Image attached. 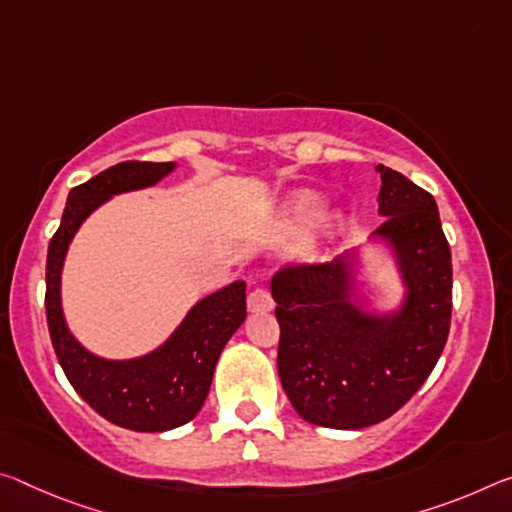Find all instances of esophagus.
Wrapping results in <instances>:
<instances>
[{
    "instance_id": "34e87169",
    "label": "esophagus",
    "mask_w": 512,
    "mask_h": 512,
    "mask_svg": "<svg viewBox=\"0 0 512 512\" xmlns=\"http://www.w3.org/2000/svg\"><path fill=\"white\" fill-rule=\"evenodd\" d=\"M248 310L250 312H269L273 310V296L266 287H255L248 294Z\"/></svg>"
}]
</instances>
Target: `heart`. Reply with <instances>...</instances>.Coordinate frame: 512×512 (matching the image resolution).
<instances>
[{
    "label": "heart",
    "mask_w": 512,
    "mask_h": 512,
    "mask_svg": "<svg viewBox=\"0 0 512 512\" xmlns=\"http://www.w3.org/2000/svg\"><path fill=\"white\" fill-rule=\"evenodd\" d=\"M321 200L312 191H300L289 202V216L294 223H307L310 218L319 212Z\"/></svg>",
    "instance_id": "1"
}]
</instances>
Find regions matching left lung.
Listing matches in <instances>:
<instances>
[{"label":"left lung","mask_w":512,"mask_h":512,"mask_svg":"<svg viewBox=\"0 0 512 512\" xmlns=\"http://www.w3.org/2000/svg\"><path fill=\"white\" fill-rule=\"evenodd\" d=\"M380 237L394 243L408 285L403 310L362 314L348 296L344 264H287L273 275L280 323L278 373L310 424L367 428L392 417L426 383L451 328V250L435 198L378 166Z\"/></svg>","instance_id":"left-lung-1"}]
</instances>
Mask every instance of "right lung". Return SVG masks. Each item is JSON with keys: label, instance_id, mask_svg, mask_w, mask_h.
<instances>
[{"label": "right lung", "instance_id": "1", "mask_svg": "<svg viewBox=\"0 0 512 512\" xmlns=\"http://www.w3.org/2000/svg\"><path fill=\"white\" fill-rule=\"evenodd\" d=\"M173 166L123 161L75 186L47 248L45 312L61 369L97 415L139 433L170 431L198 415L218 355L246 319V282L237 280L202 298L159 351L139 360L109 362L84 351L68 332L61 312V266L77 227L95 207L116 193L152 186Z\"/></svg>", "mask_w": 512, "mask_h": 512}]
</instances>
